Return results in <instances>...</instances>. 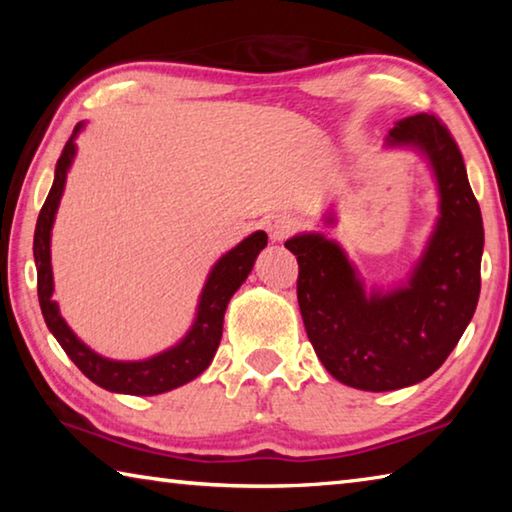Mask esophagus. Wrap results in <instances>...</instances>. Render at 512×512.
Returning <instances> with one entry per match:
<instances>
[{"label":"esophagus","instance_id":"34e87169","mask_svg":"<svg viewBox=\"0 0 512 512\" xmlns=\"http://www.w3.org/2000/svg\"><path fill=\"white\" fill-rule=\"evenodd\" d=\"M264 225L271 241H282L291 235L293 228H296V219L289 214H273V216H266Z\"/></svg>","mask_w":512,"mask_h":512}]
</instances>
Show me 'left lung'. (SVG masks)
<instances>
[{
    "label": "left lung",
    "instance_id": "1",
    "mask_svg": "<svg viewBox=\"0 0 512 512\" xmlns=\"http://www.w3.org/2000/svg\"><path fill=\"white\" fill-rule=\"evenodd\" d=\"M386 146L422 155L438 189L436 225L406 280L366 287L323 232L284 244L298 259V305L318 359L341 384L372 393L413 386L443 366L481 291L483 221L454 137L433 115H413L388 131Z\"/></svg>",
    "mask_w": 512,
    "mask_h": 512
}]
</instances>
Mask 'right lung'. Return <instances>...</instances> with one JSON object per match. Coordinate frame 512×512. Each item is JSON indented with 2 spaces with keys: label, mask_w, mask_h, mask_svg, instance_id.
Listing matches in <instances>:
<instances>
[{
  "label": "right lung",
  "mask_w": 512,
  "mask_h": 512,
  "mask_svg": "<svg viewBox=\"0 0 512 512\" xmlns=\"http://www.w3.org/2000/svg\"><path fill=\"white\" fill-rule=\"evenodd\" d=\"M83 121L74 128V135L69 137L63 153L56 162L54 185L49 189V196L42 205L36 235H33V257L38 268V300L42 316L49 332L56 336L60 348L67 352V357L76 363L85 377L94 384L106 388L110 393L124 395H160L173 391V388L187 384L196 379L210 366L216 348L221 343L223 334V316L228 309L230 298L246 282V277L253 271V264L259 250L266 248V232L257 230L248 235L241 244L228 250L219 262L212 266L207 275L205 287L201 291L196 307V318L187 334L176 345L153 354L149 359L140 361H117L101 357V354L88 348L79 336L72 332V327L60 316L58 302L54 296V273H51V228H54L56 212L60 198L65 192L67 171L76 158V135L83 131Z\"/></svg>",
  "instance_id": "1"
}]
</instances>
